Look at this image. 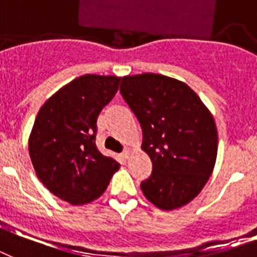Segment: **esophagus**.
I'll list each match as a JSON object with an SVG mask.
<instances>
[{"label": "esophagus", "instance_id": "obj_1", "mask_svg": "<svg viewBox=\"0 0 257 257\" xmlns=\"http://www.w3.org/2000/svg\"><path fill=\"white\" fill-rule=\"evenodd\" d=\"M121 156H123V158H128V156H130V149L126 148V149L121 152Z\"/></svg>", "mask_w": 257, "mask_h": 257}]
</instances>
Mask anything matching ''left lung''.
Masks as SVG:
<instances>
[{
	"label": "left lung",
	"instance_id": "obj_1",
	"mask_svg": "<svg viewBox=\"0 0 257 257\" xmlns=\"http://www.w3.org/2000/svg\"><path fill=\"white\" fill-rule=\"evenodd\" d=\"M120 93L140 121L153 172L141 190L154 206L173 210L199 194L218 149L214 119L188 85L154 73L121 78Z\"/></svg>",
	"mask_w": 257,
	"mask_h": 257
}]
</instances>
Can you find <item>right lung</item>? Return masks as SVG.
I'll return each instance as SVG.
<instances>
[{"label": "right lung", "instance_id": "obj_1", "mask_svg": "<svg viewBox=\"0 0 257 257\" xmlns=\"http://www.w3.org/2000/svg\"><path fill=\"white\" fill-rule=\"evenodd\" d=\"M119 82L115 76L78 77L53 94L35 119L28 149L36 176L70 204L97 199L119 169L96 148L97 116Z\"/></svg>", "mask_w": 257, "mask_h": 257}]
</instances>
